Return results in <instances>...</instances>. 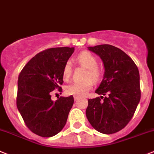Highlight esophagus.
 Here are the masks:
<instances>
[{
  "label": "esophagus",
  "instance_id": "1",
  "mask_svg": "<svg viewBox=\"0 0 154 154\" xmlns=\"http://www.w3.org/2000/svg\"><path fill=\"white\" fill-rule=\"evenodd\" d=\"M74 100H78L79 98H80V97L77 96V95H74Z\"/></svg>",
  "mask_w": 154,
  "mask_h": 154
}]
</instances>
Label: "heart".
<instances>
[{"mask_svg":"<svg viewBox=\"0 0 154 154\" xmlns=\"http://www.w3.org/2000/svg\"><path fill=\"white\" fill-rule=\"evenodd\" d=\"M77 61L82 66L87 68L84 77L87 78L82 80H77L70 83L66 86V92L68 94L84 96L91 89L93 86V80L97 81L101 76V71L97 67V60L96 57L89 52L83 51L77 57ZM71 74V64L69 61L65 63L63 69V77L65 80L70 77ZM91 77V79H89Z\"/></svg>","mask_w":154,"mask_h":154,"instance_id":"1","label":"heart"}]
</instances>
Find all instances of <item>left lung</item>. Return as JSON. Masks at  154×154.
<instances>
[{"instance_id": "obj_1", "label": "left lung", "mask_w": 154, "mask_h": 154, "mask_svg": "<svg viewBox=\"0 0 154 154\" xmlns=\"http://www.w3.org/2000/svg\"><path fill=\"white\" fill-rule=\"evenodd\" d=\"M87 48L100 57L104 74L95 91L103 96L88 100L86 116L98 132L114 134L127 126L140 102L139 70L134 60L116 47L101 44ZM106 92L108 96L103 98Z\"/></svg>"}]
</instances>
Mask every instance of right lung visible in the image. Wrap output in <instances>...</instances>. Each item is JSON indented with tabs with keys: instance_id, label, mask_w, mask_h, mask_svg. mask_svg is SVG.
<instances>
[{
	"instance_id": "1",
	"label": "right lung",
	"mask_w": 154,
	"mask_h": 154,
	"mask_svg": "<svg viewBox=\"0 0 154 154\" xmlns=\"http://www.w3.org/2000/svg\"><path fill=\"white\" fill-rule=\"evenodd\" d=\"M74 48H54L31 58L19 74L17 106L27 127L37 135L51 137L61 131L74 104L73 96L51 100L63 84V69Z\"/></svg>"
}]
</instances>
